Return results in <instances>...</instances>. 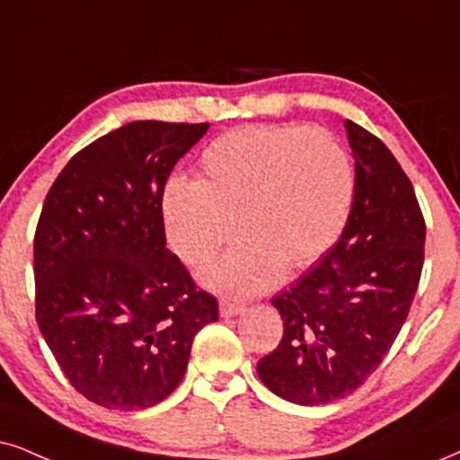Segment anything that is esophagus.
<instances>
[{
	"mask_svg": "<svg viewBox=\"0 0 460 460\" xmlns=\"http://www.w3.org/2000/svg\"><path fill=\"white\" fill-rule=\"evenodd\" d=\"M243 310H246V307H243L242 304H235V301H226V299L220 301V316H225V318L237 316V314H242Z\"/></svg>",
	"mask_w": 460,
	"mask_h": 460,
	"instance_id": "esophagus-1",
	"label": "esophagus"
}]
</instances>
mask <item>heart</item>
Here are the masks:
<instances>
[{
  "mask_svg": "<svg viewBox=\"0 0 460 460\" xmlns=\"http://www.w3.org/2000/svg\"><path fill=\"white\" fill-rule=\"evenodd\" d=\"M354 199L350 156L333 136L248 125L208 144L199 180L172 178L161 197L165 237L187 265L208 263L235 231L242 240L203 273L234 297L263 293L340 240Z\"/></svg>",
  "mask_w": 460,
  "mask_h": 460,
  "instance_id": "1",
  "label": "heart"
}]
</instances>
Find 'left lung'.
I'll return each instance as SVG.
<instances>
[{
  "mask_svg": "<svg viewBox=\"0 0 460 460\" xmlns=\"http://www.w3.org/2000/svg\"><path fill=\"white\" fill-rule=\"evenodd\" d=\"M354 201L335 246L271 299L284 335L259 360L261 382L297 405L346 397L377 369L414 301L424 218L391 150L352 120Z\"/></svg>",
  "mask_w": 460,
  "mask_h": 460,
  "instance_id": "left-lung-1",
  "label": "left lung"
}]
</instances>
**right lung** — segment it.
I'll return each instance as SVG.
<instances>
[{"label":"right lung","mask_w":460,"mask_h":460,"mask_svg":"<svg viewBox=\"0 0 460 460\" xmlns=\"http://www.w3.org/2000/svg\"><path fill=\"white\" fill-rule=\"evenodd\" d=\"M210 123L136 120L74 155L33 240L36 318L72 386L110 410L170 397L218 304L165 248L161 197Z\"/></svg>","instance_id":"1"}]
</instances>
